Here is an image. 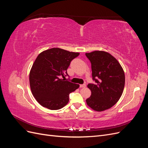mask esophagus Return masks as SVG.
Returning a JSON list of instances; mask_svg holds the SVG:
<instances>
[{
  "label": "esophagus",
  "instance_id": "esophagus-1",
  "mask_svg": "<svg viewBox=\"0 0 148 148\" xmlns=\"http://www.w3.org/2000/svg\"><path fill=\"white\" fill-rule=\"evenodd\" d=\"M86 84H80L79 85V87L80 88H86Z\"/></svg>",
  "mask_w": 148,
  "mask_h": 148
}]
</instances>
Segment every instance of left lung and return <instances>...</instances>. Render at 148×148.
Listing matches in <instances>:
<instances>
[{
  "label": "left lung",
  "mask_w": 148,
  "mask_h": 148,
  "mask_svg": "<svg viewBox=\"0 0 148 148\" xmlns=\"http://www.w3.org/2000/svg\"><path fill=\"white\" fill-rule=\"evenodd\" d=\"M91 64L92 77L96 84H88L91 95L86 100L92 109L101 112L118 102L125 86V73L118 60L109 53L95 51L86 53Z\"/></svg>",
  "instance_id": "left-lung-1"
}]
</instances>
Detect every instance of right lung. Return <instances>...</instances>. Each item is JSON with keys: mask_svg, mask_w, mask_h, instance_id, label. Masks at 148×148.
Masks as SVG:
<instances>
[{"mask_svg": "<svg viewBox=\"0 0 148 148\" xmlns=\"http://www.w3.org/2000/svg\"><path fill=\"white\" fill-rule=\"evenodd\" d=\"M79 54L60 48H52L40 53L29 72L33 95L42 106L58 110L67 104L69 95L79 85L61 79L68 75L71 61Z\"/></svg>", "mask_w": 148, "mask_h": 148, "instance_id": "obj_1", "label": "right lung"}]
</instances>
